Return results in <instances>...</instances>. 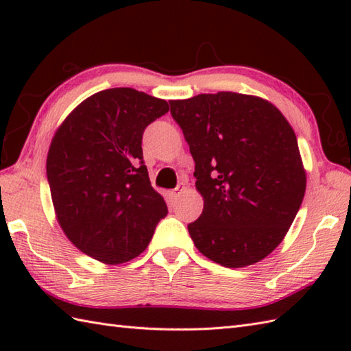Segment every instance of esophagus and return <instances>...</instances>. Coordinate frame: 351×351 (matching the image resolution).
Listing matches in <instances>:
<instances>
[{"instance_id":"esophagus-1","label":"esophagus","mask_w":351,"mask_h":351,"mask_svg":"<svg viewBox=\"0 0 351 351\" xmlns=\"http://www.w3.org/2000/svg\"><path fill=\"white\" fill-rule=\"evenodd\" d=\"M185 190V184H180V185H178V187L175 189V190H171V191H169V197L170 199H176V197H180V195H181V193Z\"/></svg>"}]
</instances>
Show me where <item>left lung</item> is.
I'll return each instance as SVG.
<instances>
[{
  "instance_id": "1",
  "label": "left lung",
  "mask_w": 351,
  "mask_h": 351,
  "mask_svg": "<svg viewBox=\"0 0 351 351\" xmlns=\"http://www.w3.org/2000/svg\"><path fill=\"white\" fill-rule=\"evenodd\" d=\"M195 160L204 211L189 225L197 250L240 268L278 247L306 190L291 125L273 104L234 92L169 101Z\"/></svg>"
}]
</instances>
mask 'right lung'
<instances>
[{"label":"right lung","mask_w":351,"mask_h":351,"mask_svg":"<svg viewBox=\"0 0 351 351\" xmlns=\"http://www.w3.org/2000/svg\"><path fill=\"white\" fill-rule=\"evenodd\" d=\"M169 104L130 87L92 95L51 141L47 176L66 237L106 264L138 256L167 215L149 181L141 138Z\"/></svg>","instance_id":"obj_1"}]
</instances>
